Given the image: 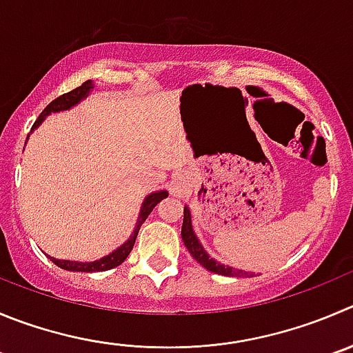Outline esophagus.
<instances>
[{"label": "esophagus", "mask_w": 353, "mask_h": 353, "mask_svg": "<svg viewBox=\"0 0 353 353\" xmlns=\"http://www.w3.org/2000/svg\"><path fill=\"white\" fill-rule=\"evenodd\" d=\"M183 190V180L180 179V176H176V179L171 182V192L173 194H180Z\"/></svg>", "instance_id": "34e87169"}]
</instances>
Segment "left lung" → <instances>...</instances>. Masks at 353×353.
Returning <instances> with one entry per match:
<instances>
[{
    "label": "left lung",
    "mask_w": 353,
    "mask_h": 353,
    "mask_svg": "<svg viewBox=\"0 0 353 353\" xmlns=\"http://www.w3.org/2000/svg\"><path fill=\"white\" fill-rule=\"evenodd\" d=\"M182 239L185 248L189 250V253L192 254L194 260L197 263L203 265L204 268H208L210 272L218 275H227V277H248V275H253L250 272H243V270H236L232 267H225V265L218 263L214 261L213 258H210V254L204 251V248L201 246V243L197 241L196 234L192 230V223H190V211L189 208H183V223H182Z\"/></svg>",
    "instance_id": "left-lung-1"
}]
</instances>
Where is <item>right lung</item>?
I'll use <instances>...</instances> for the list:
<instances>
[{
    "mask_svg": "<svg viewBox=\"0 0 353 353\" xmlns=\"http://www.w3.org/2000/svg\"><path fill=\"white\" fill-rule=\"evenodd\" d=\"M92 88H93L92 81H85L81 86L74 88L72 92L63 93V95L57 97V99L52 100V102H50L48 105L45 107V110L39 114V117L36 119V123L32 124V130L38 128L39 123H41V121L45 119V116H48L50 112H59V110H65V109H69V107H72L74 103H78L79 100L85 99V97L88 95V92ZM164 197H168V192H166V190H161V192L150 194V196L147 197L145 201H143L142 211H140V216H139V223H137V229H135V232H133V236L130 237V239L126 241V243H124L123 246L119 248V250H116L114 253H110L109 256L102 258V260H99V261H92V263H78V261L57 260V258H52V256H50V260H52L53 263L57 265V267L63 268V270H70V272H103V270H110V268L117 267V265L123 263V261L128 258V254L132 253L133 246H135L137 236H139L140 227H142V223L147 220V216L152 213L154 208H156L157 204H159L161 201L164 199Z\"/></svg>",
    "mask_w": 353,
    "mask_h": 353,
    "instance_id": "right-lung-1",
    "label": "right lung"
}]
</instances>
